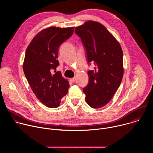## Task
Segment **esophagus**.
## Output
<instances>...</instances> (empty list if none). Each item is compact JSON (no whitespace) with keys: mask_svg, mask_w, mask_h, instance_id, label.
<instances>
[{"mask_svg":"<svg viewBox=\"0 0 153 153\" xmlns=\"http://www.w3.org/2000/svg\"><path fill=\"white\" fill-rule=\"evenodd\" d=\"M76 77H73V78L70 79V81H71V82H75V81H76Z\"/></svg>","mask_w":153,"mask_h":153,"instance_id":"esophagus-1","label":"esophagus"}]
</instances>
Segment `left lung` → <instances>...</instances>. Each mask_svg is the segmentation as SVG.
<instances>
[{
    "label": "left lung",
    "instance_id": "8db88e82",
    "mask_svg": "<svg viewBox=\"0 0 153 153\" xmlns=\"http://www.w3.org/2000/svg\"><path fill=\"white\" fill-rule=\"evenodd\" d=\"M86 50L89 64V82L83 88L86 103L100 108L111 100L120 85L123 75V52L120 43L101 24L89 20L75 28Z\"/></svg>",
    "mask_w": 153,
    "mask_h": 153
}]
</instances>
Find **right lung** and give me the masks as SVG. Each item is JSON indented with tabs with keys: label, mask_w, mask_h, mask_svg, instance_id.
<instances>
[{
	"label": "right lung",
	"mask_w": 153,
	"mask_h": 153,
	"mask_svg": "<svg viewBox=\"0 0 153 153\" xmlns=\"http://www.w3.org/2000/svg\"><path fill=\"white\" fill-rule=\"evenodd\" d=\"M74 28L51 27L43 30L33 38L25 52V76L37 98L51 108L59 106L70 87L60 71H53L59 65V48L73 35Z\"/></svg>",
	"instance_id": "obj_1"
}]
</instances>
